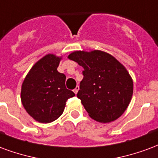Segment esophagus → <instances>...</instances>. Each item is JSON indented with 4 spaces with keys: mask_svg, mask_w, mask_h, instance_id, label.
<instances>
[{
    "mask_svg": "<svg viewBox=\"0 0 158 158\" xmlns=\"http://www.w3.org/2000/svg\"><path fill=\"white\" fill-rule=\"evenodd\" d=\"M79 89H80V87H79V86H77L76 87V88H75L74 90H73V92L75 93V94H77V93H78V91H79Z\"/></svg>",
    "mask_w": 158,
    "mask_h": 158,
    "instance_id": "1",
    "label": "esophagus"
}]
</instances>
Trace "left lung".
Instances as JSON below:
<instances>
[{"label": "left lung", "instance_id": "1", "mask_svg": "<svg viewBox=\"0 0 158 158\" xmlns=\"http://www.w3.org/2000/svg\"><path fill=\"white\" fill-rule=\"evenodd\" d=\"M68 58L84 69L77 98L91 118L109 123L120 117L133 94V81L125 66L101 50L74 51Z\"/></svg>", "mask_w": 158, "mask_h": 158}]
</instances>
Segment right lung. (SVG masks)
<instances>
[{"label": "right lung", "mask_w": 158, "mask_h": 158, "mask_svg": "<svg viewBox=\"0 0 158 158\" xmlns=\"http://www.w3.org/2000/svg\"><path fill=\"white\" fill-rule=\"evenodd\" d=\"M61 58L49 54L36 62L22 85L21 100L36 121L50 123L61 115L75 93L65 87V76L57 71Z\"/></svg>", "instance_id": "1"}]
</instances>
